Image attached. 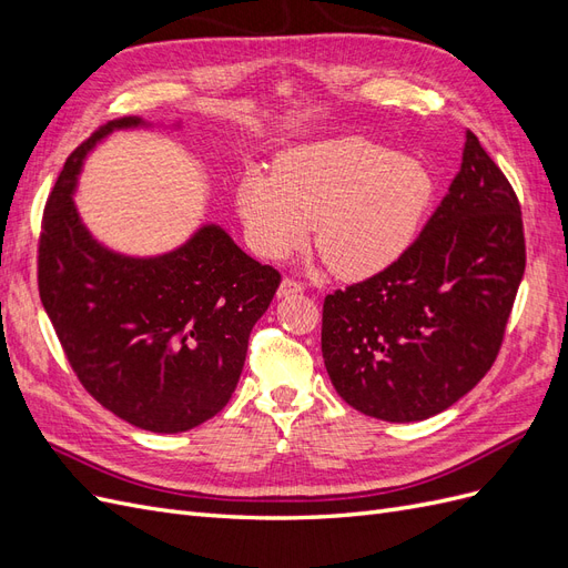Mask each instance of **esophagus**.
<instances>
[{"instance_id":"obj_1","label":"esophagus","mask_w":568,"mask_h":568,"mask_svg":"<svg viewBox=\"0 0 568 568\" xmlns=\"http://www.w3.org/2000/svg\"><path fill=\"white\" fill-rule=\"evenodd\" d=\"M301 291H303V284H301V282L291 280V277H284V280H282V284H280L277 296H280V298H284V296H291V294H301Z\"/></svg>"}]
</instances>
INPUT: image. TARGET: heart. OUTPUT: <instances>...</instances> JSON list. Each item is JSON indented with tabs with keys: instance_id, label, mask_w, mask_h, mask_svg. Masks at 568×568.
<instances>
[{
	"instance_id": "obj_1",
	"label": "heart",
	"mask_w": 568,
	"mask_h": 568,
	"mask_svg": "<svg viewBox=\"0 0 568 568\" xmlns=\"http://www.w3.org/2000/svg\"><path fill=\"white\" fill-rule=\"evenodd\" d=\"M436 178L422 161L367 136L301 144L251 168L236 186V211L251 246L280 261L305 244L343 280H367L412 246L436 201Z\"/></svg>"
}]
</instances>
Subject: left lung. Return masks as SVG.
I'll list each match as a JSON object with an SVG mask.
<instances>
[{
	"mask_svg": "<svg viewBox=\"0 0 568 568\" xmlns=\"http://www.w3.org/2000/svg\"><path fill=\"white\" fill-rule=\"evenodd\" d=\"M521 205L467 130L448 194L398 261L324 298L322 357L336 393L384 422H422L493 367L524 277Z\"/></svg>",
	"mask_w": 568,
	"mask_h": 568,
	"instance_id": "obj_1",
	"label": "left lung"
}]
</instances>
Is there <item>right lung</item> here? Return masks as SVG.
<instances>
[{
	"label": "right lung",
	"mask_w": 568,
	"mask_h": 568,
	"mask_svg": "<svg viewBox=\"0 0 568 568\" xmlns=\"http://www.w3.org/2000/svg\"><path fill=\"white\" fill-rule=\"evenodd\" d=\"M149 128L130 115L99 128L68 156L44 205L38 284L63 353L97 403L153 434H180L227 405L253 324L282 277L201 225L163 255L99 244L75 209L88 153L113 130Z\"/></svg>",
	"instance_id": "obj_1"
}]
</instances>
